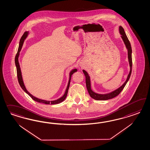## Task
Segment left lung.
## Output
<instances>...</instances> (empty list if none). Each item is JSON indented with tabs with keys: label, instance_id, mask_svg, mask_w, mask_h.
I'll return each mask as SVG.
<instances>
[{
	"label": "left lung",
	"instance_id": "left-lung-1",
	"mask_svg": "<svg viewBox=\"0 0 150 150\" xmlns=\"http://www.w3.org/2000/svg\"><path fill=\"white\" fill-rule=\"evenodd\" d=\"M119 32L120 35H122L121 37L123 39V41L125 43V45H126V47L127 50V55H128V59H129V62L130 64V70L129 74L127 76V79L125 81V82L124 83L123 85L122 86L120 87L119 88H118V89L115 90V91H113L107 94H104V95H101V94H98L96 93L95 92H94L93 91L91 90V82H90V78L89 75H88V74L86 71L84 70H83V73H84V75L86 77V84L87 89L88 92L89 93V95H90L91 97L93 99L96 100H108L109 99H112L113 98L117 96L122 92L123 90V88H124V87L125 86L127 83L128 80H129L131 74H132V50L131 45L130 43V41H129L127 36L125 34V32L124 31V30L123 27L122 26L119 27Z\"/></svg>",
	"mask_w": 150,
	"mask_h": 150
}]
</instances>
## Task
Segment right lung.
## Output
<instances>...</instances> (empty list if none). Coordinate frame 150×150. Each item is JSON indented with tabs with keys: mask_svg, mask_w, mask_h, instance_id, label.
<instances>
[{
	"mask_svg": "<svg viewBox=\"0 0 150 150\" xmlns=\"http://www.w3.org/2000/svg\"><path fill=\"white\" fill-rule=\"evenodd\" d=\"M28 35V32H25L23 36L21 37L20 40V43H19V47H18V53H16V55L15 56V65H16V70H17V76H18V83L20 85L21 87L23 88V90L25 91L26 93H27L28 95L30 96L33 100L35 101H36L37 102L39 103H45L46 105H55V104H58L59 103L63 102L64 100H65L67 97V96L68 95V92L69 88V86H70V80H71V75H73V74L75 72L77 71V69H73V70H71L70 73V78H69V80L68 84V86L67 88V90L65 91V92L62 97H60L59 99L55 100H52V101H49V100H41V99H38L36 97H34L33 96H32L31 94H30L28 91H27L26 87L24 85L23 82V77H22V75H21V69L20 68V65H19V63H18V58L19 56V53L20 52V50L23 47V43L24 40H25V38H26Z\"/></svg>",
	"mask_w": 150,
	"mask_h": 150,
	"instance_id": "obj_1",
	"label": "right lung"
}]
</instances>
